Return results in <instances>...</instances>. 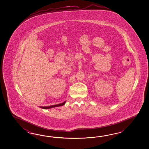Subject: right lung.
Wrapping results in <instances>:
<instances>
[{
  "instance_id": "right-lung-1",
  "label": "right lung",
  "mask_w": 149,
  "mask_h": 149,
  "mask_svg": "<svg viewBox=\"0 0 149 149\" xmlns=\"http://www.w3.org/2000/svg\"><path fill=\"white\" fill-rule=\"evenodd\" d=\"M65 103H66V101L65 102H63V103L60 104H57V105H52V106H44V107L40 106V107L43 109H50L53 108V107H59V106H63V105H64L65 104Z\"/></svg>"
}]
</instances>
